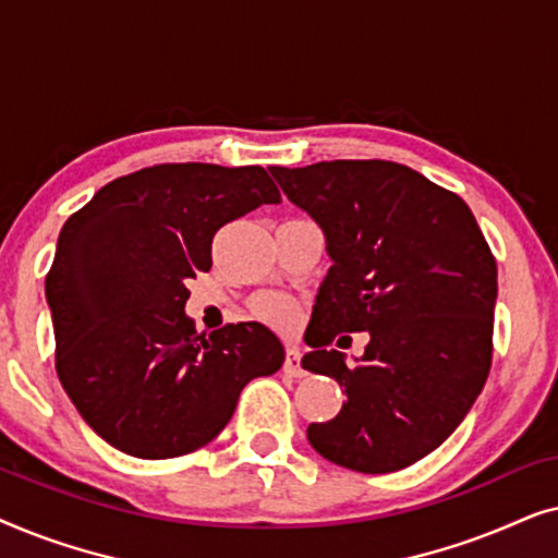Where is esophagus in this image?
Here are the masks:
<instances>
[{
	"label": "esophagus",
	"instance_id": "obj_1",
	"mask_svg": "<svg viewBox=\"0 0 558 558\" xmlns=\"http://www.w3.org/2000/svg\"><path fill=\"white\" fill-rule=\"evenodd\" d=\"M284 373H287V376H292V378H302L304 373H307V371L302 368V361H300V353H296V348H289V350H287Z\"/></svg>",
	"mask_w": 558,
	"mask_h": 558
}]
</instances>
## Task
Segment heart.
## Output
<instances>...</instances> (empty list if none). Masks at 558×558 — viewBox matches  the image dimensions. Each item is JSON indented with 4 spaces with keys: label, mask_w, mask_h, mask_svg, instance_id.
<instances>
[{
    "label": "heart",
    "mask_w": 558,
    "mask_h": 558,
    "mask_svg": "<svg viewBox=\"0 0 558 558\" xmlns=\"http://www.w3.org/2000/svg\"><path fill=\"white\" fill-rule=\"evenodd\" d=\"M258 312H262L269 323L279 327H287L294 319V307L287 300H281V296H269V300H264L258 304Z\"/></svg>",
    "instance_id": "heart-1"
}]
</instances>
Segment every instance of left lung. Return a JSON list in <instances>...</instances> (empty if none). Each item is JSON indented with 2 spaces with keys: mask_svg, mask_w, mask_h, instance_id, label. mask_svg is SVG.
<instances>
[{
  "mask_svg": "<svg viewBox=\"0 0 558 558\" xmlns=\"http://www.w3.org/2000/svg\"><path fill=\"white\" fill-rule=\"evenodd\" d=\"M269 172L319 226L332 262L302 368L335 378L348 399L330 422L310 424V445L368 475L409 468L460 426L490 373L498 266L485 235L460 195L407 165ZM338 331L372 335L353 364L329 350Z\"/></svg>",
  "mask_w": 558,
  "mask_h": 558,
  "instance_id": "obj_1",
  "label": "left lung"
}]
</instances>
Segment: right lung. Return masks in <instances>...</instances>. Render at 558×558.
Here are the masks:
<instances>
[{
    "instance_id": "right-lung-1",
    "label": "right lung",
    "mask_w": 558,
    "mask_h": 558,
    "mask_svg": "<svg viewBox=\"0 0 558 558\" xmlns=\"http://www.w3.org/2000/svg\"><path fill=\"white\" fill-rule=\"evenodd\" d=\"M281 203L262 167L155 165L104 185L65 220L45 300L56 368L90 429L119 452H195L231 422L243 386L284 345L262 323L197 335L187 281L208 271L220 226Z\"/></svg>"
}]
</instances>
